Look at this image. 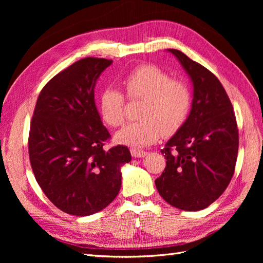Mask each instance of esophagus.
Listing matches in <instances>:
<instances>
[{"mask_svg":"<svg viewBox=\"0 0 263 263\" xmlns=\"http://www.w3.org/2000/svg\"><path fill=\"white\" fill-rule=\"evenodd\" d=\"M130 154L134 158H142L147 155L146 151L139 150V149H130Z\"/></svg>","mask_w":263,"mask_h":263,"instance_id":"obj_1","label":"esophagus"}]
</instances>
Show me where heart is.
I'll return each mask as SVG.
<instances>
[{"mask_svg": "<svg viewBox=\"0 0 263 263\" xmlns=\"http://www.w3.org/2000/svg\"><path fill=\"white\" fill-rule=\"evenodd\" d=\"M123 85L130 100L144 101L140 122L127 125L115 136L116 141L133 147L154 144L161 135L176 133L184 124L192 107L189 84L154 65H144L125 76ZM126 99L117 87L108 85L100 95V114L110 127L125 123Z\"/></svg>", "mask_w": 263, "mask_h": 263, "instance_id": "obj_1", "label": "heart"}]
</instances>
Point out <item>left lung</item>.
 <instances>
[{
    "instance_id": "8db88e82",
    "label": "left lung",
    "mask_w": 263,
    "mask_h": 263,
    "mask_svg": "<svg viewBox=\"0 0 263 263\" xmlns=\"http://www.w3.org/2000/svg\"><path fill=\"white\" fill-rule=\"evenodd\" d=\"M193 82L192 108L166 142V159L155 183L165 202L183 211H201L224 193L232 180L239 135L232 102L216 76L177 49H168Z\"/></svg>"
}]
</instances>
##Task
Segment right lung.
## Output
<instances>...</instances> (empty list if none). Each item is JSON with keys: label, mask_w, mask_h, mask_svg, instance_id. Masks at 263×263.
Returning a JSON list of instances; mask_svg holds the SVG:
<instances>
[{"label": "right lung", "mask_w": 263, "mask_h": 263, "mask_svg": "<svg viewBox=\"0 0 263 263\" xmlns=\"http://www.w3.org/2000/svg\"><path fill=\"white\" fill-rule=\"evenodd\" d=\"M112 60L86 57L55 74L39 93L28 136L36 181L50 202L76 216H87L114 201L128 148L108 150L110 138L94 102V87Z\"/></svg>", "instance_id": "obj_1"}]
</instances>
